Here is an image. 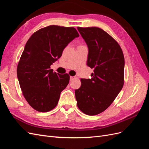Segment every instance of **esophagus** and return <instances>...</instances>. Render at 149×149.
Returning a JSON list of instances; mask_svg holds the SVG:
<instances>
[{
	"mask_svg": "<svg viewBox=\"0 0 149 149\" xmlns=\"http://www.w3.org/2000/svg\"><path fill=\"white\" fill-rule=\"evenodd\" d=\"M74 78L75 77H74V76H70V81H72Z\"/></svg>",
	"mask_w": 149,
	"mask_h": 149,
	"instance_id": "34e87169",
	"label": "esophagus"
}]
</instances>
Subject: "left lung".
Masks as SVG:
<instances>
[{
  "instance_id": "8db88e82",
  "label": "left lung",
  "mask_w": 149,
  "mask_h": 149,
  "mask_svg": "<svg viewBox=\"0 0 149 149\" xmlns=\"http://www.w3.org/2000/svg\"><path fill=\"white\" fill-rule=\"evenodd\" d=\"M78 30L89 48L87 65L94 68L91 79H81L75 90L77 106L83 113L94 116L109 107L124 83V56L116 40L98 27Z\"/></svg>"
}]
</instances>
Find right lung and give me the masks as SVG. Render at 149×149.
Returning <instances> with one entry per match:
<instances>
[{"mask_svg": "<svg viewBox=\"0 0 149 149\" xmlns=\"http://www.w3.org/2000/svg\"><path fill=\"white\" fill-rule=\"evenodd\" d=\"M78 37L74 27L53 25L35 31L28 40L17 73L22 94L35 110L45 112L56 106L61 92L69 83L70 75L53 72L50 66Z\"/></svg>", "mask_w": 149, "mask_h": 149, "instance_id": "1", "label": "right lung"}]
</instances>
